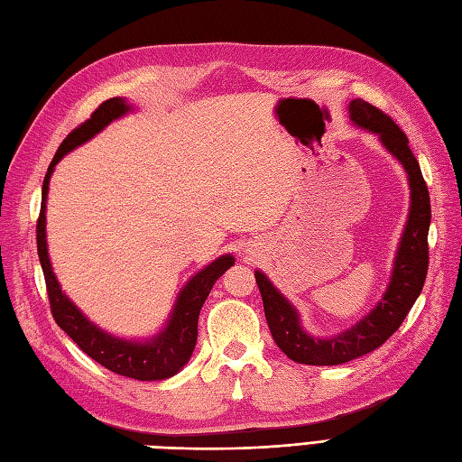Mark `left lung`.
<instances>
[{
  "label": "left lung",
  "instance_id": "left-lung-1",
  "mask_svg": "<svg viewBox=\"0 0 462 462\" xmlns=\"http://www.w3.org/2000/svg\"><path fill=\"white\" fill-rule=\"evenodd\" d=\"M348 116L358 127L380 136L387 152L393 153L404 167L411 185V209L397 248L393 272H391L389 285L382 300L353 328L333 335V337L324 339L306 333L300 326L295 306L273 287L260 270L254 272L263 300L265 319H268L275 345L291 360L309 366L345 365V362L368 355L383 345L411 312L412 304L422 292L428 273V229L431 219L430 194L420 165L409 148L407 134L383 111L360 100V97L348 104Z\"/></svg>",
  "mask_w": 462,
  "mask_h": 462
}]
</instances>
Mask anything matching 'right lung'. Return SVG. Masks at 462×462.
<instances>
[{
  "mask_svg": "<svg viewBox=\"0 0 462 462\" xmlns=\"http://www.w3.org/2000/svg\"><path fill=\"white\" fill-rule=\"evenodd\" d=\"M131 109L133 107L125 97H109V100L97 106L90 119H87L73 133L67 134L58 152H55L44 177V185H42V206L36 223V245L42 272H44L46 277L51 314L53 319L58 321V326L80 346V351H85L104 368L119 375L133 377V380L156 382L175 375L189 362L199 337V316L202 304L208 299L214 283L235 263V258L231 254L219 256L212 263H208L197 275H192L190 282L180 289L173 312L170 319H167V326L158 335H153L152 339L146 341H127L94 326L67 299L51 270L46 243V200L53 167L60 163L65 153L90 141L94 134L106 129L111 121L129 114Z\"/></svg>",
  "mask_w": 462,
  "mask_h": 462,
  "instance_id": "obj_1",
  "label": "right lung"
}]
</instances>
